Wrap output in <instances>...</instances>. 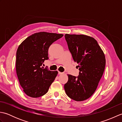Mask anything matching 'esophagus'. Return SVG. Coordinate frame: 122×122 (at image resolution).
Masks as SVG:
<instances>
[{
	"mask_svg": "<svg viewBox=\"0 0 122 122\" xmlns=\"http://www.w3.org/2000/svg\"><path fill=\"white\" fill-rule=\"evenodd\" d=\"M64 72H60V71L58 72V74H64Z\"/></svg>",
	"mask_w": 122,
	"mask_h": 122,
	"instance_id": "obj_1",
	"label": "esophagus"
}]
</instances>
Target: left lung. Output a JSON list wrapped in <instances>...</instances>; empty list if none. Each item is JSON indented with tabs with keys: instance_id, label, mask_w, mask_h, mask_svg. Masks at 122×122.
Listing matches in <instances>:
<instances>
[{
	"instance_id": "left-lung-1",
	"label": "left lung",
	"mask_w": 122,
	"mask_h": 122,
	"mask_svg": "<svg viewBox=\"0 0 122 122\" xmlns=\"http://www.w3.org/2000/svg\"><path fill=\"white\" fill-rule=\"evenodd\" d=\"M64 37L80 71L77 77L68 74L64 90L72 100H86L95 92L102 76L106 63L105 54L97 41L90 36L66 34Z\"/></svg>"
}]
</instances>
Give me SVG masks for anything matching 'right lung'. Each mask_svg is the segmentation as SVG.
I'll return each instance as SVG.
<instances>
[{"label":"right lung","mask_w":122,"mask_h":122,"mask_svg":"<svg viewBox=\"0 0 122 122\" xmlns=\"http://www.w3.org/2000/svg\"><path fill=\"white\" fill-rule=\"evenodd\" d=\"M63 36L37 32L29 36L18 46L15 69L19 83L27 95L39 97L48 91L58 72L50 71L41 66L45 60L49 59V46Z\"/></svg>","instance_id":"obj_1"}]
</instances>
